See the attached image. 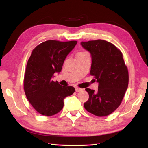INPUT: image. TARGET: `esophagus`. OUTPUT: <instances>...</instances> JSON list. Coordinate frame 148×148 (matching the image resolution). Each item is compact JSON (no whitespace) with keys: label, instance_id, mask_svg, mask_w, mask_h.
I'll list each match as a JSON object with an SVG mask.
<instances>
[{"label":"esophagus","instance_id":"obj_1","mask_svg":"<svg viewBox=\"0 0 148 148\" xmlns=\"http://www.w3.org/2000/svg\"><path fill=\"white\" fill-rule=\"evenodd\" d=\"M83 89H81L79 88V87H76V92H79V91H82Z\"/></svg>","mask_w":148,"mask_h":148}]
</instances>
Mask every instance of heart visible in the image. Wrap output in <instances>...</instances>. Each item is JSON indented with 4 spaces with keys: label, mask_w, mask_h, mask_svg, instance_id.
<instances>
[{
    "label": "heart",
    "mask_w": 148,
    "mask_h": 148,
    "mask_svg": "<svg viewBox=\"0 0 148 148\" xmlns=\"http://www.w3.org/2000/svg\"><path fill=\"white\" fill-rule=\"evenodd\" d=\"M86 53V52H79L78 53Z\"/></svg>",
    "instance_id": "heart-1"
}]
</instances>
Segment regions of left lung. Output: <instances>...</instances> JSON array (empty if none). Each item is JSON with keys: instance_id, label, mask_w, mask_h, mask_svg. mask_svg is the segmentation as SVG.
I'll use <instances>...</instances> for the list:
<instances>
[{"instance_id": "1", "label": "left lung", "mask_w": 148, "mask_h": 148, "mask_svg": "<svg viewBox=\"0 0 148 148\" xmlns=\"http://www.w3.org/2000/svg\"><path fill=\"white\" fill-rule=\"evenodd\" d=\"M91 54L90 74L99 82L98 91L86 88L89 97L84 106L95 116H106L121 104L129 84V72L121 51L104 40L82 42Z\"/></svg>"}]
</instances>
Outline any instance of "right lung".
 Instances as JSON below:
<instances>
[{"label":"right lung","mask_w":148,"mask_h":148,"mask_svg":"<svg viewBox=\"0 0 148 148\" xmlns=\"http://www.w3.org/2000/svg\"><path fill=\"white\" fill-rule=\"evenodd\" d=\"M77 41L47 40L32 50L25 72L23 86L27 99L36 111L51 116L61 111L65 97L75 91L72 86H60L51 79L55 72L61 71L67 55Z\"/></svg>","instance_id":"right-lung-1"}]
</instances>
